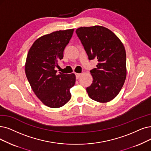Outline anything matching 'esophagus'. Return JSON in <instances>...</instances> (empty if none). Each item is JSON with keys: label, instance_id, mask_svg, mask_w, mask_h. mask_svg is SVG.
Instances as JSON below:
<instances>
[{"label": "esophagus", "instance_id": "esophagus-1", "mask_svg": "<svg viewBox=\"0 0 151 151\" xmlns=\"http://www.w3.org/2000/svg\"><path fill=\"white\" fill-rule=\"evenodd\" d=\"M81 74H78V73H76V76L77 79H79V78L81 77Z\"/></svg>", "mask_w": 151, "mask_h": 151}]
</instances>
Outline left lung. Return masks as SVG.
Instances as JSON below:
<instances>
[{"instance_id": "left-lung-1", "label": "left lung", "mask_w": 151, "mask_h": 151, "mask_svg": "<svg viewBox=\"0 0 151 151\" xmlns=\"http://www.w3.org/2000/svg\"><path fill=\"white\" fill-rule=\"evenodd\" d=\"M76 34L88 59H97L96 68L90 72L93 77L86 88L89 97L100 103L114 99L126 77V51L122 42L111 30L101 26L80 27Z\"/></svg>"}]
</instances>
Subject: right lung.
<instances>
[{
	"instance_id": "obj_1",
	"label": "right lung",
	"mask_w": 151,
	"mask_h": 151,
	"mask_svg": "<svg viewBox=\"0 0 151 151\" xmlns=\"http://www.w3.org/2000/svg\"><path fill=\"white\" fill-rule=\"evenodd\" d=\"M74 30L45 35L34 42L28 52L25 67L27 79L37 97L50 108L61 107L71 98L70 88L76 83L75 74H58L55 69Z\"/></svg>"
}]
</instances>
